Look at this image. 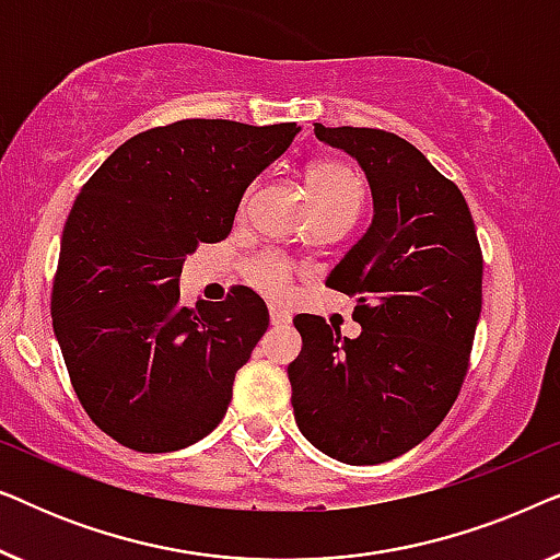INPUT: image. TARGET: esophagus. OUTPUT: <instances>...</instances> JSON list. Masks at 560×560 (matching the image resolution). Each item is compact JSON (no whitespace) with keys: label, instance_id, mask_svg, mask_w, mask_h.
Returning <instances> with one entry per match:
<instances>
[{"label":"esophagus","instance_id":"1","mask_svg":"<svg viewBox=\"0 0 560 560\" xmlns=\"http://www.w3.org/2000/svg\"><path fill=\"white\" fill-rule=\"evenodd\" d=\"M270 320H272V326H288L290 313L282 311L280 305H270Z\"/></svg>","mask_w":560,"mask_h":560}]
</instances>
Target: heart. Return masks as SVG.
Masks as SVG:
<instances>
[{"mask_svg": "<svg viewBox=\"0 0 560 560\" xmlns=\"http://www.w3.org/2000/svg\"><path fill=\"white\" fill-rule=\"evenodd\" d=\"M305 180H308L316 217L320 213H357L364 201L362 175L341 160H318L308 167ZM247 272L259 290L280 295L285 293L288 282L293 278V265L285 257L259 255L252 259Z\"/></svg>", "mask_w": 560, "mask_h": 560, "instance_id": "b5f03b06", "label": "heart"}]
</instances>
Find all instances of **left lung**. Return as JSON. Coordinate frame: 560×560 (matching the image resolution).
<instances>
[{"instance_id": "left-lung-1", "label": "left lung", "mask_w": 560, "mask_h": 560, "mask_svg": "<svg viewBox=\"0 0 560 560\" xmlns=\"http://www.w3.org/2000/svg\"><path fill=\"white\" fill-rule=\"evenodd\" d=\"M357 158L374 219L328 275L354 295L347 339L320 316L293 318L303 349L288 366L295 423L343 464H382L428 439L464 385L481 313V247L466 198L408 140L385 129L324 127Z\"/></svg>"}]
</instances>
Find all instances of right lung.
<instances>
[{
  "label": "right lung",
  "instance_id": "add662e5",
  "mask_svg": "<svg viewBox=\"0 0 560 560\" xmlns=\"http://www.w3.org/2000/svg\"><path fill=\"white\" fill-rule=\"evenodd\" d=\"M301 132L180 119L135 135L83 183L68 213L52 331L89 418L121 446L167 454L226 416L236 372L270 313L255 290L180 303L198 244L226 240L244 190Z\"/></svg>",
  "mask_w": 560,
  "mask_h": 560
}]
</instances>
